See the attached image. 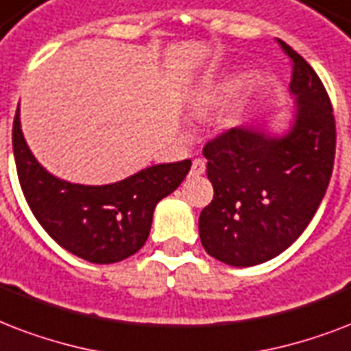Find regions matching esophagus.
<instances>
[{"mask_svg":"<svg viewBox=\"0 0 351 351\" xmlns=\"http://www.w3.org/2000/svg\"><path fill=\"white\" fill-rule=\"evenodd\" d=\"M205 161L203 159H194L192 161V168H190V176L192 178H197V176H201V173H205Z\"/></svg>","mask_w":351,"mask_h":351,"instance_id":"1","label":"esophagus"}]
</instances>
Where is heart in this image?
Returning <instances> with one entry per match:
<instances>
[{
  "label": "heart",
  "instance_id": "b5f03b06",
  "mask_svg": "<svg viewBox=\"0 0 351 351\" xmlns=\"http://www.w3.org/2000/svg\"><path fill=\"white\" fill-rule=\"evenodd\" d=\"M230 95H232V88H230L229 84H208V86L199 89V91L190 99V115L194 117V119H203V117L210 115L213 111L219 110L221 106L227 104V100L230 99Z\"/></svg>",
  "mask_w": 351,
  "mask_h": 351
}]
</instances>
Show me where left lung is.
<instances>
[{
  "label": "left lung",
  "mask_w": 351,
  "mask_h": 351,
  "mask_svg": "<svg viewBox=\"0 0 351 351\" xmlns=\"http://www.w3.org/2000/svg\"><path fill=\"white\" fill-rule=\"evenodd\" d=\"M289 121L282 132L238 126L203 148L214 197L199 214L205 251L232 267L278 256L302 234L330 184L335 119L324 86L287 43Z\"/></svg>",
  "instance_id": "obj_1"
}]
</instances>
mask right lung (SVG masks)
Wrapping results in <instances>:
<instances>
[{
    "instance_id": "1",
    "label": "right lung",
    "mask_w": 351,
    "mask_h": 351,
    "mask_svg": "<svg viewBox=\"0 0 351 351\" xmlns=\"http://www.w3.org/2000/svg\"><path fill=\"white\" fill-rule=\"evenodd\" d=\"M16 170L32 214L60 247L91 263H115L145 245L157 203L172 194L190 159L154 165L110 184L65 181L38 162L27 145L20 104L12 128Z\"/></svg>"
}]
</instances>
